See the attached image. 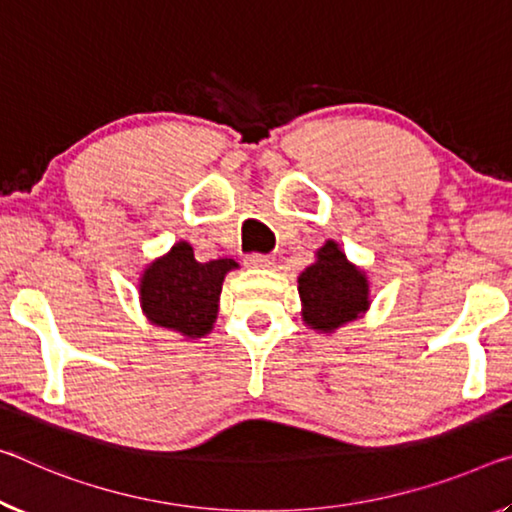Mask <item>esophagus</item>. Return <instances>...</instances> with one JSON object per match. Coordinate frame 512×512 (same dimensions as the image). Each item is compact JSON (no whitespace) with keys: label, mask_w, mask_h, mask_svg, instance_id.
<instances>
[{"label":"esophagus","mask_w":512,"mask_h":512,"mask_svg":"<svg viewBox=\"0 0 512 512\" xmlns=\"http://www.w3.org/2000/svg\"><path fill=\"white\" fill-rule=\"evenodd\" d=\"M269 264H271V257L264 253H250L246 257V266H250V269H266Z\"/></svg>","instance_id":"34e87169"}]
</instances>
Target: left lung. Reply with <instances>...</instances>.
<instances>
[{
  "label": "left lung",
  "mask_w": 512,
  "mask_h": 512,
  "mask_svg": "<svg viewBox=\"0 0 512 512\" xmlns=\"http://www.w3.org/2000/svg\"><path fill=\"white\" fill-rule=\"evenodd\" d=\"M298 294L303 300L305 323L323 332L358 319L369 307L367 278L348 264L335 241H328L319 250V259L300 273Z\"/></svg>",
  "instance_id": "left-lung-1"
}]
</instances>
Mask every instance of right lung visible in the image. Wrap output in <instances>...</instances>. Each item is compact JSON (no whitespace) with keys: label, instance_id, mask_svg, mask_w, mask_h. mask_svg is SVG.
<instances>
[{"label":"right lung","instance_id":"right-lung-1","mask_svg":"<svg viewBox=\"0 0 512 512\" xmlns=\"http://www.w3.org/2000/svg\"><path fill=\"white\" fill-rule=\"evenodd\" d=\"M234 259L200 264L189 243H175L166 257L152 262L141 280L143 310L152 323L184 337H205L218 312L223 278L237 269Z\"/></svg>","mask_w":512,"mask_h":512}]
</instances>
